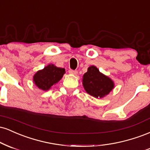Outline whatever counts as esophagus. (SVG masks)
Returning <instances> with one entry per match:
<instances>
[{
  "label": "esophagus",
  "mask_w": 150,
  "mask_h": 150,
  "mask_svg": "<svg viewBox=\"0 0 150 150\" xmlns=\"http://www.w3.org/2000/svg\"><path fill=\"white\" fill-rule=\"evenodd\" d=\"M69 73L71 74L76 75V74H78V71H76V70H71V69H70V70H69Z\"/></svg>",
  "instance_id": "1"
}]
</instances>
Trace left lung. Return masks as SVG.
Returning a JSON list of instances; mask_svg holds the SVG:
<instances>
[{
    "mask_svg": "<svg viewBox=\"0 0 150 150\" xmlns=\"http://www.w3.org/2000/svg\"><path fill=\"white\" fill-rule=\"evenodd\" d=\"M82 83L86 92L96 98H103L114 88L113 81L93 65L83 76Z\"/></svg>",
    "mask_w": 150,
    "mask_h": 150,
    "instance_id": "left-lung-1",
    "label": "left lung"
}]
</instances>
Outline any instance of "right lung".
<instances>
[{
  "instance_id": "1",
  "label": "right lung",
  "mask_w": 150,
  "mask_h": 150,
  "mask_svg": "<svg viewBox=\"0 0 150 150\" xmlns=\"http://www.w3.org/2000/svg\"><path fill=\"white\" fill-rule=\"evenodd\" d=\"M64 74V68L57 67L55 65L50 64L43 69L38 70L33 75V81L39 89L44 91H48L61 80Z\"/></svg>"
}]
</instances>
